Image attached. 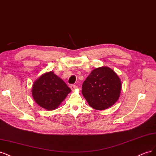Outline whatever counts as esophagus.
I'll return each instance as SVG.
<instances>
[{
  "mask_svg": "<svg viewBox=\"0 0 156 156\" xmlns=\"http://www.w3.org/2000/svg\"><path fill=\"white\" fill-rule=\"evenodd\" d=\"M70 87H71V89L72 91H74V90L77 89V87H78L77 85H71Z\"/></svg>",
  "mask_w": 156,
  "mask_h": 156,
  "instance_id": "esophagus-1",
  "label": "esophagus"
}]
</instances>
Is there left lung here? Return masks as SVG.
Here are the masks:
<instances>
[{
    "instance_id": "obj_1",
    "label": "left lung",
    "mask_w": 156,
    "mask_h": 156,
    "mask_svg": "<svg viewBox=\"0 0 156 156\" xmlns=\"http://www.w3.org/2000/svg\"><path fill=\"white\" fill-rule=\"evenodd\" d=\"M121 87L118 75L112 69L101 67L90 73L82 84V93L91 108L104 110L117 101Z\"/></svg>"
}]
</instances>
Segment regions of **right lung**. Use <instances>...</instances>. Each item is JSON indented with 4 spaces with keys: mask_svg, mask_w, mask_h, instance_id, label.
I'll return each instance as SVG.
<instances>
[{
    "mask_svg": "<svg viewBox=\"0 0 156 156\" xmlns=\"http://www.w3.org/2000/svg\"><path fill=\"white\" fill-rule=\"evenodd\" d=\"M71 91L63 80L51 71L42 74L34 82L32 93L39 106L54 110L58 108Z\"/></svg>",
    "mask_w": 156,
    "mask_h": 156,
    "instance_id": "obj_1",
    "label": "right lung"
}]
</instances>
